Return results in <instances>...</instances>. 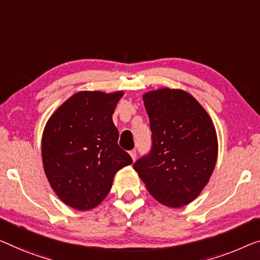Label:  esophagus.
Instances as JSON below:
<instances>
[{
	"label": "esophagus",
	"instance_id": "obj_1",
	"mask_svg": "<svg viewBox=\"0 0 260 260\" xmlns=\"http://www.w3.org/2000/svg\"><path fill=\"white\" fill-rule=\"evenodd\" d=\"M129 155H131V157H132V160H135V158H137V150L135 149H133V150H131L129 152Z\"/></svg>",
	"mask_w": 260,
	"mask_h": 260
}]
</instances>
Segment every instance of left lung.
Here are the masks:
<instances>
[{
  "label": "left lung",
  "mask_w": 260,
  "mask_h": 260,
  "mask_svg": "<svg viewBox=\"0 0 260 260\" xmlns=\"http://www.w3.org/2000/svg\"><path fill=\"white\" fill-rule=\"evenodd\" d=\"M152 150L133 165L155 200L169 208L192 202L214 172L218 140L214 122L188 92L162 87L142 95Z\"/></svg>",
  "instance_id": "left-lung-1"
}]
</instances>
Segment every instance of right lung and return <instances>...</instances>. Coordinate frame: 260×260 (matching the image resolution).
I'll return each instance as SVG.
<instances>
[{
    "instance_id": "1",
    "label": "right lung",
    "mask_w": 260,
    "mask_h": 260,
    "mask_svg": "<svg viewBox=\"0 0 260 260\" xmlns=\"http://www.w3.org/2000/svg\"><path fill=\"white\" fill-rule=\"evenodd\" d=\"M122 91H80L53 112L42 135V161L52 190L80 211L103 202L114 175L133 164L118 145L112 114Z\"/></svg>"
}]
</instances>
